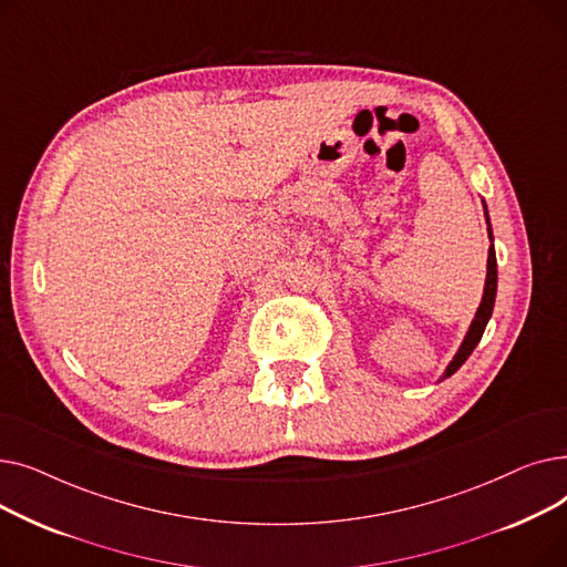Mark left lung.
Segmentation results:
<instances>
[{
    "mask_svg": "<svg viewBox=\"0 0 567 567\" xmlns=\"http://www.w3.org/2000/svg\"><path fill=\"white\" fill-rule=\"evenodd\" d=\"M483 206H485L487 234H489V241H492V246H489V257H487V278H485L483 299H481V306H478V310H475V317H473V321H471V326H468V331H466V336H464V340H462L460 349L455 351L453 361H451L449 365H445V370L441 372L439 381H443V379L453 377V374H455V372H457V370L464 365V361H466L468 355L473 353V349L478 347V342H481V338H483V333H485V326H487V321H489V317H492V310H494V301H496V282H498V271H496L494 234H492V225H489V214H487V204H485V199H483Z\"/></svg>",
    "mask_w": 567,
    "mask_h": 567,
    "instance_id": "left-lung-1",
    "label": "left lung"
}]
</instances>
